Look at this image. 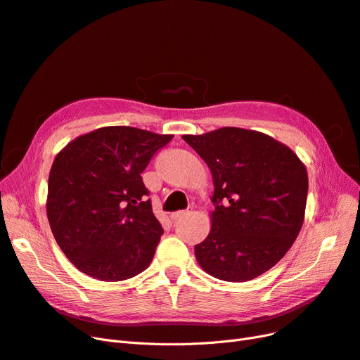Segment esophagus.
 <instances>
[{"instance_id":"1","label":"esophagus","mask_w":360,"mask_h":360,"mask_svg":"<svg viewBox=\"0 0 360 360\" xmlns=\"http://www.w3.org/2000/svg\"><path fill=\"white\" fill-rule=\"evenodd\" d=\"M191 213H192V207L188 208V210H183V212L172 213V214H171V220L176 221V220H179V219H183V217H186V216H189Z\"/></svg>"}]
</instances>
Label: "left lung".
Instances as JSON below:
<instances>
[{"mask_svg":"<svg viewBox=\"0 0 360 360\" xmlns=\"http://www.w3.org/2000/svg\"><path fill=\"white\" fill-rule=\"evenodd\" d=\"M212 171L208 237L195 245L198 264L225 281H249L274 266L301 231L308 176L289 147L262 132L220 128L183 135Z\"/></svg>","mask_w":360,"mask_h":360,"instance_id":"left-lung-1","label":"left lung"}]
</instances>
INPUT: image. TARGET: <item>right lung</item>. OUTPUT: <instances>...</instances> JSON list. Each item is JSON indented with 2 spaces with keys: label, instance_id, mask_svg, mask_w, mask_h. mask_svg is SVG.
<instances>
[{
  "label": "right lung",
  "instance_id": "1",
  "mask_svg": "<svg viewBox=\"0 0 360 360\" xmlns=\"http://www.w3.org/2000/svg\"><path fill=\"white\" fill-rule=\"evenodd\" d=\"M172 140L107 127L71 141L49 174L47 219L71 264L96 280L120 281L150 265L164 233L141 172Z\"/></svg>",
  "mask_w": 360,
  "mask_h": 360
}]
</instances>
